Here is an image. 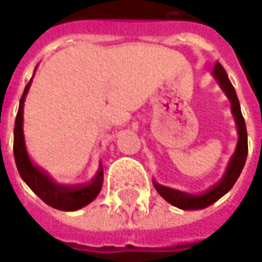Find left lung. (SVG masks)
I'll list each match as a JSON object with an SVG mask.
<instances>
[{
  "instance_id": "1",
  "label": "left lung",
  "mask_w": 262,
  "mask_h": 262,
  "mask_svg": "<svg viewBox=\"0 0 262 262\" xmlns=\"http://www.w3.org/2000/svg\"><path fill=\"white\" fill-rule=\"evenodd\" d=\"M213 75L215 79L219 80L221 89L226 92L228 99L231 102V112L235 119L237 123V130H238V142H237V149L234 151V155L230 159V163L227 166V170L221 182H219L215 186L210 188L208 191L203 193V194H188V193H183L174 188L164 187L160 184L155 183V188L157 193L162 195L166 201H169L170 204H173L174 207L183 208V210H199V208H206L210 204H213L214 201L221 199L226 194L227 191H230L234 183L237 182L241 170L244 167L247 160V153H248V142H247V127L243 113L239 109V102L237 98L235 89L231 85V82L227 76V72L224 68L221 67V63H215L213 69Z\"/></svg>"
}]
</instances>
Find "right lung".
<instances>
[{"label": "right lung", "mask_w": 262, "mask_h": 262, "mask_svg": "<svg viewBox=\"0 0 262 262\" xmlns=\"http://www.w3.org/2000/svg\"><path fill=\"white\" fill-rule=\"evenodd\" d=\"M29 80L27 86L24 89L23 96L19 100V107L16 113L15 126H14V157H15V164L18 173L21 176L24 182L27 183L29 188L35 193L43 203L48 206L63 211H74L78 208L85 207L89 204L96 195L99 194L102 183H103V170L100 167L96 177L92 182L88 184H80V186H59L55 184L48 177L47 173H43L39 167L34 166L28 156V151L25 149V140H24V100L28 93L31 86Z\"/></svg>", "instance_id": "obj_1"}]
</instances>
